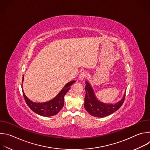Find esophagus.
Returning a JSON list of instances; mask_svg holds the SVG:
<instances>
[{
	"instance_id": "esophagus-1",
	"label": "esophagus",
	"mask_w": 150,
	"mask_h": 150,
	"mask_svg": "<svg viewBox=\"0 0 150 150\" xmlns=\"http://www.w3.org/2000/svg\"><path fill=\"white\" fill-rule=\"evenodd\" d=\"M86 76H87V73H86V72H81V74L80 75H79V79H80V80L82 81L85 77H86Z\"/></svg>"
}]
</instances>
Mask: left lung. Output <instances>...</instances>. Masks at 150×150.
Returning a JSON list of instances; mask_svg holds the SVG:
<instances>
[{"instance_id": "1", "label": "left lung", "mask_w": 150, "mask_h": 150, "mask_svg": "<svg viewBox=\"0 0 150 150\" xmlns=\"http://www.w3.org/2000/svg\"><path fill=\"white\" fill-rule=\"evenodd\" d=\"M85 94L84 108L91 115L97 117H104L117 111L123 103L125 93L122 98L116 103L101 102L96 96L94 90L88 81L85 82ZM126 92V91H125Z\"/></svg>"}]
</instances>
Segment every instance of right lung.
Returning a JSON list of instances; mask_svg holds the SVG:
<instances>
[{
    "mask_svg": "<svg viewBox=\"0 0 150 150\" xmlns=\"http://www.w3.org/2000/svg\"><path fill=\"white\" fill-rule=\"evenodd\" d=\"M23 81L24 77L23 82ZM75 82V81H72L68 82L54 98L46 102L35 103L31 101L25 96L22 87L23 96L26 103L34 112L42 116H52L57 114L63 107L64 97L71 88V85Z\"/></svg>",
    "mask_w": 150,
    "mask_h": 150,
    "instance_id": "add662e5",
    "label": "right lung"
}]
</instances>
